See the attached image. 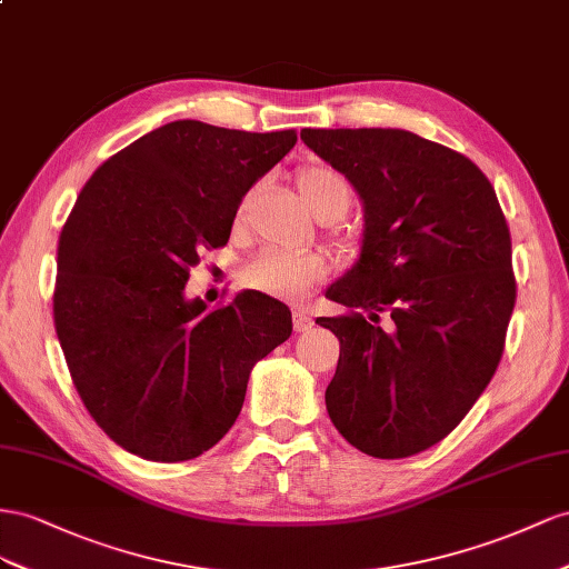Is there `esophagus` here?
<instances>
[{"mask_svg": "<svg viewBox=\"0 0 569 569\" xmlns=\"http://www.w3.org/2000/svg\"><path fill=\"white\" fill-rule=\"evenodd\" d=\"M312 317L310 315H307L305 310H300V307H298V310H293V329L298 331V333H302V331H310L312 329Z\"/></svg>", "mask_w": 569, "mask_h": 569, "instance_id": "obj_1", "label": "esophagus"}]
</instances>
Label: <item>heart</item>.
<instances>
[{"mask_svg": "<svg viewBox=\"0 0 569 569\" xmlns=\"http://www.w3.org/2000/svg\"><path fill=\"white\" fill-rule=\"evenodd\" d=\"M298 190L312 212L329 221L346 212L352 188L348 178L331 167H305L298 171ZM327 276V264L317 254H296L281 250H262L242 267L240 281L246 288L271 298L300 300L307 288Z\"/></svg>", "mask_w": 569, "mask_h": 569, "instance_id": "1", "label": "heart"}]
</instances>
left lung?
<instances>
[{
	"mask_svg": "<svg viewBox=\"0 0 569 569\" xmlns=\"http://www.w3.org/2000/svg\"><path fill=\"white\" fill-rule=\"evenodd\" d=\"M300 138L365 204L362 254L327 290L355 315L317 319L340 340L329 417L371 458L417 456L472 410L506 348L517 298L506 214L472 159L410 131Z\"/></svg>",
	"mask_w": 569,
	"mask_h": 569,
	"instance_id": "obj_1",
	"label": "left lung"
}]
</instances>
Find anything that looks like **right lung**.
I'll use <instances>...</instances> for the list:
<instances>
[{"instance_id": "add662e5", "label": "right lung", "mask_w": 569, "mask_h": 569, "mask_svg": "<svg viewBox=\"0 0 569 569\" xmlns=\"http://www.w3.org/2000/svg\"><path fill=\"white\" fill-rule=\"evenodd\" d=\"M296 140L171 121L80 190L59 236L54 329L86 410L133 456L183 462L219 443L254 362L293 331L288 307L257 290L207 310L183 288Z\"/></svg>"}]
</instances>
